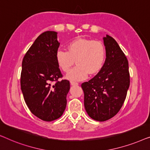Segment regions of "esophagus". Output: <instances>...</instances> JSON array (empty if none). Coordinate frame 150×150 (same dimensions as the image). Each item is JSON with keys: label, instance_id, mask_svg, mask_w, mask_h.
Masks as SVG:
<instances>
[{"label": "esophagus", "instance_id": "esophagus-1", "mask_svg": "<svg viewBox=\"0 0 150 150\" xmlns=\"http://www.w3.org/2000/svg\"><path fill=\"white\" fill-rule=\"evenodd\" d=\"M70 84L71 85H79V83H78L77 82H75V81H71Z\"/></svg>", "mask_w": 150, "mask_h": 150}]
</instances>
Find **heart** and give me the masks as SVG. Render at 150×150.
Wrapping results in <instances>:
<instances>
[{
    "label": "heart",
    "mask_w": 150,
    "mask_h": 150,
    "mask_svg": "<svg viewBox=\"0 0 150 150\" xmlns=\"http://www.w3.org/2000/svg\"><path fill=\"white\" fill-rule=\"evenodd\" d=\"M106 48L103 43L98 40L78 38L67 46V51L59 49L56 52V60L59 67L65 72L71 81H82L88 74H97L103 66L106 59Z\"/></svg>",
    "instance_id": "heart-1"
}]
</instances>
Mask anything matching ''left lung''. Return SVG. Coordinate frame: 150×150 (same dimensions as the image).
Listing matches in <instances>:
<instances>
[{
  "instance_id": "left-lung-1",
  "label": "left lung",
  "mask_w": 150,
  "mask_h": 150,
  "mask_svg": "<svg viewBox=\"0 0 150 150\" xmlns=\"http://www.w3.org/2000/svg\"><path fill=\"white\" fill-rule=\"evenodd\" d=\"M106 59L93 79L82 83L84 105L90 117L104 122L114 117L122 108L130 86L128 61L112 37L103 38Z\"/></svg>"
}]
</instances>
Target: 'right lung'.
Wrapping results in <instances>:
<instances>
[{
	"instance_id": "obj_1",
	"label": "right lung",
	"mask_w": 150,
	"mask_h": 150,
	"mask_svg": "<svg viewBox=\"0 0 150 150\" xmlns=\"http://www.w3.org/2000/svg\"><path fill=\"white\" fill-rule=\"evenodd\" d=\"M60 45L57 33L46 31L39 35L24 55L20 85L24 101L34 115L52 122L62 115L70 85L63 77L56 60Z\"/></svg>"
}]
</instances>
